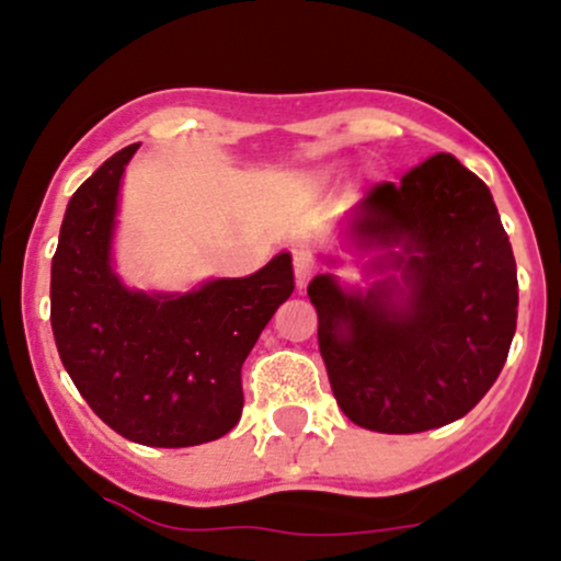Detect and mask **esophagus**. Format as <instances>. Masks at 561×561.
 <instances>
[{
    "instance_id": "34e87169",
    "label": "esophagus",
    "mask_w": 561,
    "mask_h": 561,
    "mask_svg": "<svg viewBox=\"0 0 561 561\" xmlns=\"http://www.w3.org/2000/svg\"><path fill=\"white\" fill-rule=\"evenodd\" d=\"M313 273H316L313 256L305 251H294V278H297V286L299 288L308 286V280L313 278Z\"/></svg>"
}]
</instances>
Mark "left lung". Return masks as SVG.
<instances>
[{
  "label": "left lung",
  "instance_id": "1",
  "mask_svg": "<svg viewBox=\"0 0 561 561\" xmlns=\"http://www.w3.org/2000/svg\"><path fill=\"white\" fill-rule=\"evenodd\" d=\"M352 237L387 248L401 280L368 291H346L332 275L308 283L337 407L379 434L463 417L502 374L518 319L513 248L488 185L439 152L398 185L370 187Z\"/></svg>",
  "mask_w": 561,
  "mask_h": 561
}]
</instances>
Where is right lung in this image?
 Segmentation results:
<instances>
[{
    "label": "right lung",
    "mask_w": 561,
    "mask_h": 561,
    "mask_svg": "<svg viewBox=\"0 0 561 561\" xmlns=\"http://www.w3.org/2000/svg\"><path fill=\"white\" fill-rule=\"evenodd\" d=\"M136 149L111 154L70 198L51 262L54 341L84 401L116 434L147 447L204 445L240 423L242 363L291 297V256L187 294L122 286L111 234Z\"/></svg>",
    "instance_id": "right-lung-1"
}]
</instances>
